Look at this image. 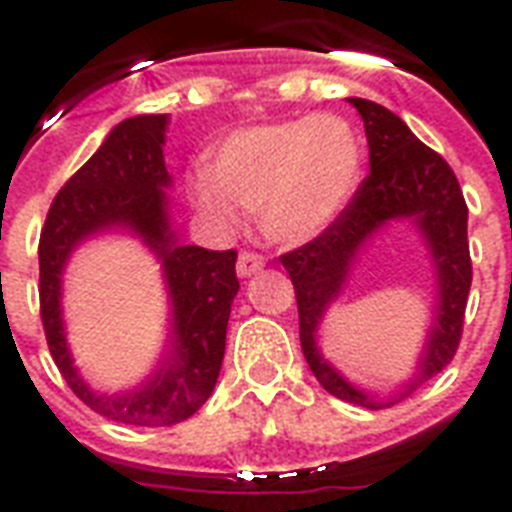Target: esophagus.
Wrapping results in <instances>:
<instances>
[{"label": "esophagus", "mask_w": 512, "mask_h": 512, "mask_svg": "<svg viewBox=\"0 0 512 512\" xmlns=\"http://www.w3.org/2000/svg\"><path fill=\"white\" fill-rule=\"evenodd\" d=\"M265 260L255 252H241L239 263H236V273H239L241 279H249V276H255V273L263 271Z\"/></svg>", "instance_id": "1"}]
</instances>
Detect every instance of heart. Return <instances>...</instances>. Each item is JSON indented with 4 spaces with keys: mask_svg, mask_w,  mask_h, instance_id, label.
I'll list each match as a JSON object with an SVG mask.
<instances>
[{
    "mask_svg": "<svg viewBox=\"0 0 512 512\" xmlns=\"http://www.w3.org/2000/svg\"><path fill=\"white\" fill-rule=\"evenodd\" d=\"M364 170L353 124L335 114L247 124L228 132L209 167H196L188 193L223 231L244 223V209L276 244H305L345 215Z\"/></svg>",
    "mask_w": 512,
    "mask_h": 512,
    "instance_id": "1",
    "label": "heart"
}]
</instances>
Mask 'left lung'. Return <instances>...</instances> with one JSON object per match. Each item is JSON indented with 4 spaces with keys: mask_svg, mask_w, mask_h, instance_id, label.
Returning a JSON list of instances; mask_svg holds the SVG:
<instances>
[{
    "mask_svg": "<svg viewBox=\"0 0 512 512\" xmlns=\"http://www.w3.org/2000/svg\"><path fill=\"white\" fill-rule=\"evenodd\" d=\"M348 103L364 122L369 143V175L345 209V215L305 247L287 252L281 263L295 284L300 345L316 380L342 401L366 409H385L414 393L422 382L436 377L457 353L473 281L468 207L452 167L422 140H417L406 122L372 100L348 98ZM401 219H409L426 241L437 279V303L418 372L398 391L380 397L342 378L339 370L320 356L315 332L331 303L341 294L368 241L382 227Z\"/></svg>",
    "mask_w": 512,
    "mask_h": 512,
    "instance_id": "obj_1",
    "label": "left lung"
}]
</instances>
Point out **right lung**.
<instances>
[{
    "label": "right lung",
    "mask_w": 512,
    "mask_h": 512,
    "mask_svg": "<svg viewBox=\"0 0 512 512\" xmlns=\"http://www.w3.org/2000/svg\"><path fill=\"white\" fill-rule=\"evenodd\" d=\"M170 114L130 116L108 132L90 162L52 201L39 239V303L50 353L76 396L124 425L162 428L188 420L215 390L225 329L239 292L236 252L180 244L170 217L172 175L164 164ZM106 232L138 238L157 257L171 297V348L154 373L127 391H98L67 348L62 273L84 240Z\"/></svg>",
    "instance_id": "1"
}]
</instances>
